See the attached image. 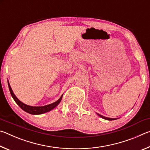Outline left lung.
Segmentation results:
<instances>
[{
    "label": "left lung",
    "instance_id": "8db88e82",
    "mask_svg": "<svg viewBox=\"0 0 150 150\" xmlns=\"http://www.w3.org/2000/svg\"><path fill=\"white\" fill-rule=\"evenodd\" d=\"M96 115H97L98 116H99L100 117H101L102 118L105 119V120H116V119H118V118H112L105 117V116H104L101 115H100V114H98V113H96Z\"/></svg>",
    "mask_w": 150,
    "mask_h": 150
}]
</instances>
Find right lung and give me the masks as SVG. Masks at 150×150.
<instances>
[{
	"label": "right lung",
	"instance_id": "obj_1",
	"mask_svg": "<svg viewBox=\"0 0 150 150\" xmlns=\"http://www.w3.org/2000/svg\"><path fill=\"white\" fill-rule=\"evenodd\" d=\"M8 88H9V91L11 92L12 97L13 98V99L14 100L15 102L18 105L20 108H21L22 110H24L26 112L31 114V115H41V114H44L45 112H47L51 111L53 110L54 108L56 107V106L59 105V103L62 100L63 95L61 96V97L58 99L57 101L53 103L52 104H50V105H45V106H29L27 105L26 104L23 103L21 102L18 98L16 97V96L14 95V93H13V91L12 90V88L11 87V85L9 84V82L8 81Z\"/></svg>",
	"mask_w": 150,
	"mask_h": 150
}]
</instances>
